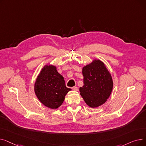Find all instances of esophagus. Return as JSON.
Here are the masks:
<instances>
[{
	"label": "esophagus",
	"mask_w": 146,
	"mask_h": 146,
	"mask_svg": "<svg viewBox=\"0 0 146 146\" xmlns=\"http://www.w3.org/2000/svg\"><path fill=\"white\" fill-rule=\"evenodd\" d=\"M73 90H74V91H78V90H79V89H78V87H76V86H74V87H73Z\"/></svg>",
	"instance_id": "esophagus-1"
}]
</instances>
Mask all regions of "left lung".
Instances as JSON below:
<instances>
[{
	"mask_svg": "<svg viewBox=\"0 0 146 146\" xmlns=\"http://www.w3.org/2000/svg\"><path fill=\"white\" fill-rule=\"evenodd\" d=\"M83 86L80 94L88 106L98 108L105 104L110 96L113 83L111 74L103 61L94 59L82 68Z\"/></svg>",
	"mask_w": 146,
	"mask_h": 146,
	"instance_id": "left-lung-1",
	"label": "left lung"
}]
</instances>
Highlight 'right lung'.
Returning <instances> with one entry per match:
<instances>
[{
  "label": "right lung",
  "instance_id": "obj_1",
  "mask_svg": "<svg viewBox=\"0 0 146 146\" xmlns=\"http://www.w3.org/2000/svg\"><path fill=\"white\" fill-rule=\"evenodd\" d=\"M71 90L66 86L63 76L57 72L56 66L51 64L41 68L34 84V92L38 100L52 110L62 105L66 95Z\"/></svg>",
  "mask_w": 146,
  "mask_h": 146
}]
</instances>
